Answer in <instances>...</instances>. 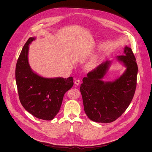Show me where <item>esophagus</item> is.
Returning <instances> with one entry per match:
<instances>
[{
	"mask_svg": "<svg viewBox=\"0 0 152 152\" xmlns=\"http://www.w3.org/2000/svg\"><path fill=\"white\" fill-rule=\"evenodd\" d=\"M80 83V81L79 80H76L75 81V82H74V84H75L76 86H79Z\"/></svg>",
	"mask_w": 152,
	"mask_h": 152,
	"instance_id": "obj_1",
	"label": "esophagus"
}]
</instances>
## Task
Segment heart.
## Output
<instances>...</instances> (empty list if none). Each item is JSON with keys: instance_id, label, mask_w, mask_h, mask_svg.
Instances as JSON below:
<instances>
[{"instance_id": "b5f03b06", "label": "heart", "mask_w": 152, "mask_h": 152, "mask_svg": "<svg viewBox=\"0 0 152 152\" xmlns=\"http://www.w3.org/2000/svg\"><path fill=\"white\" fill-rule=\"evenodd\" d=\"M88 66L89 68H94V66H95V60H94L91 61V62H89L88 63Z\"/></svg>"}]
</instances>
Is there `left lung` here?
<instances>
[{
  "mask_svg": "<svg viewBox=\"0 0 152 152\" xmlns=\"http://www.w3.org/2000/svg\"><path fill=\"white\" fill-rule=\"evenodd\" d=\"M115 58L126 69L115 80H103L112 61L102 63L83 79L80 91L84 110L87 116L95 122L115 121L128 108L134 94L138 68L131 48L126 45L124 55Z\"/></svg>",
  "mask_w": 152,
  "mask_h": 152,
  "instance_id": "left-lung-1",
  "label": "left lung"
}]
</instances>
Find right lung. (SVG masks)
I'll return each mask as SVG.
<instances>
[{"mask_svg": "<svg viewBox=\"0 0 152 152\" xmlns=\"http://www.w3.org/2000/svg\"><path fill=\"white\" fill-rule=\"evenodd\" d=\"M36 39L30 37L22 48L16 66V81L24 108L37 118L51 121L59 112L65 92L73 86V78H45L31 69L29 45Z\"/></svg>", "mask_w": 152, "mask_h": 152, "instance_id": "right-lung-1", "label": "right lung"}]
</instances>
